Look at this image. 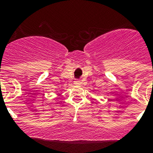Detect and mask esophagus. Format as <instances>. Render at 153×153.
Returning a JSON list of instances; mask_svg holds the SVG:
<instances>
[{
	"instance_id": "34e87169",
	"label": "esophagus",
	"mask_w": 153,
	"mask_h": 153,
	"mask_svg": "<svg viewBox=\"0 0 153 153\" xmlns=\"http://www.w3.org/2000/svg\"><path fill=\"white\" fill-rule=\"evenodd\" d=\"M74 85H76V86H80L81 85V81L80 80H79V79H77V80H75V81L74 82Z\"/></svg>"
}]
</instances>
